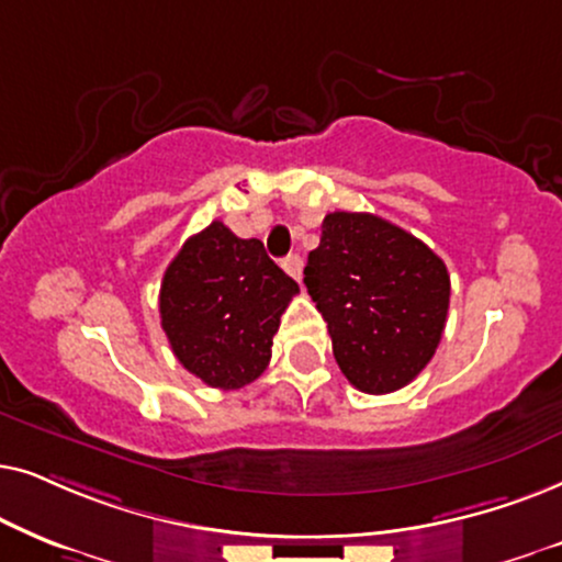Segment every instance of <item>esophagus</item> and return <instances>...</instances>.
Here are the masks:
<instances>
[{"mask_svg":"<svg viewBox=\"0 0 562 562\" xmlns=\"http://www.w3.org/2000/svg\"><path fill=\"white\" fill-rule=\"evenodd\" d=\"M282 269H285V272L293 277V280L301 282L303 280V259H301V254H290V257L282 259Z\"/></svg>","mask_w":562,"mask_h":562,"instance_id":"obj_1","label":"esophagus"}]
</instances>
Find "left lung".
Masks as SVG:
<instances>
[{"instance_id":"8db88e82","label":"left lung","mask_w":562,"mask_h":562,"mask_svg":"<svg viewBox=\"0 0 562 562\" xmlns=\"http://www.w3.org/2000/svg\"><path fill=\"white\" fill-rule=\"evenodd\" d=\"M303 282L357 391L408 385L442 339L450 274L424 241L372 213H328Z\"/></svg>"}]
</instances>
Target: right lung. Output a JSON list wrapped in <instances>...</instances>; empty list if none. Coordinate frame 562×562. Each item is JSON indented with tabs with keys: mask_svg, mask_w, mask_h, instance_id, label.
I'll use <instances>...</instances> for the list:
<instances>
[{
	"mask_svg": "<svg viewBox=\"0 0 562 562\" xmlns=\"http://www.w3.org/2000/svg\"><path fill=\"white\" fill-rule=\"evenodd\" d=\"M297 293L259 238H238L213 221L187 238L164 272L161 328L187 372L238 391L267 370L280 316Z\"/></svg>",
	"mask_w": 562,
	"mask_h": 562,
	"instance_id": "obj_1",
	"label": "right lung"
}]
</instances>
